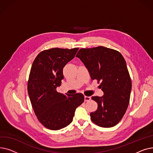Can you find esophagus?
<instances>
[{
    "label": "esophagus",
    "mask_w": 153,
    "mask_h": 153,
    "mask_svg": "<svg viewBox=\"0 0 153 153\" xmlns=\"http://www.w3.org/2000/svg\"><path fill=\"white\" fill-rule=\"evenodd\" d=\"M91 99V97H89V96H84V100L85 102L89 101Z\"/></svg>",
    "instance_id": "34e87169"
}]
</instances>
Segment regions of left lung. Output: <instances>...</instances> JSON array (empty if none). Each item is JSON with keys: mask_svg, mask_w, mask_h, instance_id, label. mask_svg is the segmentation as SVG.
I'll list each match as a JSON object with an SVG mask.
<instances>
[{"mask_svg": "<svg viewBox=\"0 0 153 153\" xmlns=\"http://www.w3.org/2000/svg\"><path fill=\"white\" fill-rule=\"evenodd\" d=\"M88 69L92 80L101 81L99 87L104 95L95 96L98 104L91 112V119L97 125L115 126L124 116L130 102L131 81L126 61L117 50L103 46L82 48L76 54Z\"/></svg>", "mask_w": 153, "mask_h": 153, "instance_id": "obj_1", "label": "left lung"}]
</instances>
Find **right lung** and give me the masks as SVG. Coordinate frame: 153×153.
<instances>
[{
    "label": "right lung",
    "instance_id": "obj_1",
    "mask_svg": "<svg viewBox=\"0 0 153 153\" xmlns=\"http://www.w3.org/2000/svg\"><path fill=\"white\" fill-rule=\"evenodd\" d=\"M78 48H55L40 52L31 68L28 93L35 114L48 129L58 130L69 125L77 107L84 102L81 93L66 95L56 91L63 79V68L74 58Z\"/></svg>",
    "mask_w": 153,
    "mask_h": 153
}]
</instances>
